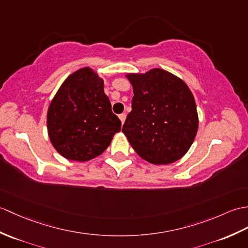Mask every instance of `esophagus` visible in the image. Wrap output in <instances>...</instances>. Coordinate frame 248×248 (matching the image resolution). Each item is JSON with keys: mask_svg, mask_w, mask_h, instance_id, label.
Listing matches in <instances>:
<instances>
[{"mask_svg": "<svg viewBox=\"0 0 248 248\" xmlns=\"http://www.w3.org/2000/svg\"><path fill=\"white\" fill-rule=\"evenodd\" d=\"M125 117H126V115H125L124 113H123V114H120V115H119V119H120V122H122V124H124Z\"/></svg>", "mask_w": 248, "mask_h": 248, "instance_id": "esophagus-1", "label": "esophagus"}]
</instances>
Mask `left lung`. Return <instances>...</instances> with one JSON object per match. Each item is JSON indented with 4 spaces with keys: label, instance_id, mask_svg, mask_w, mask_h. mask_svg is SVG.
Segmentation results:
<instances>
[{
    "label": "left lung",
    "instance_id": "left-lung-1",
    "mask_svg": "<svg viewBox=\"0 0 248 248\" xmlns=\"http://www.w3.org/2000/svg\"><path fill=\"white\" fill-rule=\"evenodd\" d=\"M126 78L134 96L123 132L132 148L154 165L182 158L199 128L197 105L188 85L162 68L126 74Z\"/></svg>",
    "mask_w": 248,
    "mask_h": 248
}]
</instances>
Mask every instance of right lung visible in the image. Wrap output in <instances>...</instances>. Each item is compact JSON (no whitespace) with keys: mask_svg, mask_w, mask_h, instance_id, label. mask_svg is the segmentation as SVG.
I'll return each instance as SVG.
<instances>
[{"mask_svg":"<svg viewBox=\"0 0 248 248\" xmlns=\"http://www.w3.org/2000/svg\"><path fill=\"white\" fill-rule=\"evenodd\" d=\"M120 126L103 91V80L91 67L70 75L48 107L50 142L70 160L86 162L105 152Z\"/></svg>","mask_w":248,"mask_h":248,"instance_id":"obj_1","label":"right lung"}]
</instances>
